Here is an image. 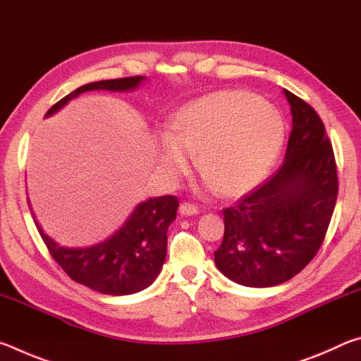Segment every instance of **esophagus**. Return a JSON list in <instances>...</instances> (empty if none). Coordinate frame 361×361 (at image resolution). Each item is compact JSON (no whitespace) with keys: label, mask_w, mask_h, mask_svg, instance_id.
I'll list each match as a JSON object with an SVG mask.
<instances>
[{"label":"esophagus","mask_w":361,"mask_h":361,"mask_svg":"<svg viewBox=\"0 0 361 361\" xmlns=\"http://www.w3.org/2000/svg\"><path fill=\"white\" fill-rule=\"evenodd\" d=\"M180 213H181L183 216H194V215H199L200 210H199L197 205L183 202V204L180 205Z\"/></svg>","instance_id":"obj_1"}]
</instances>
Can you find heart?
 Segmentation results:
<instances>
[{
    "mask_svg": "<svg viewBox=\"0 0 361 361\" xmlns=\"http://www.w3.org/2000/svg\"><path fill=\"white\" fill-rule=\"evenodd\" d=\"M170 130L154 138L162 175L176 183L197 154L199 172L223 197L252 191L282 151L285 122L279 109L245 90H218L183 105Z\"/></svg>",
    "mask_w": 361,
    "mask_h": 361,
    "instance_id": "1",
    "label": "heart"
}]
</instances>
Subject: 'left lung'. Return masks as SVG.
<instances>
[{
  "instance_id": "left-lung-1",
  "label": "left lung",
  "mask_w": 361,
  "mask_h": 361,
  "mask_svg": "<svg viewBox=\"0 0 361 361\" xmlns=\"http://www.w3.org/2000/svg\"><path fill=\"white\" fill-rule=\"evenodd\" d=\"M293 129L283 164L261 186L223 210L218 271L267 288L302 271L319 252L338 199V170L325 126L312 106L283 89Z\"/></svg>"
}]
</instances>
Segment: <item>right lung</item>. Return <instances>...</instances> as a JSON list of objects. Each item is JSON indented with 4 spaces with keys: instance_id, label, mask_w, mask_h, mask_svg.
Instances as JSON below:
<instances>
[{
    "instance_id": "add662e5",
    "label": "right lung",
    "mask_w": 361,
    "mask_h": 361,
    "mask_svg": "<svg viewBox=\"0 0 361 361\" xmlns=\"http://www.w3.org/2000/svg\"><path fill=\"white\" fill-rule=\"evenodd\" d=\"M145 79L133 76L84 84L57 102L46 118L89 90L132 92ZM176 210L178 199L173 195L146 199L133 209L118 231L90 247H62L42 231L33 210L32 215L52 258L70 279L102 295L124 296L148 288L157 279L167 256V229L175 221Z\"/></svg>"
}]
</instances>
